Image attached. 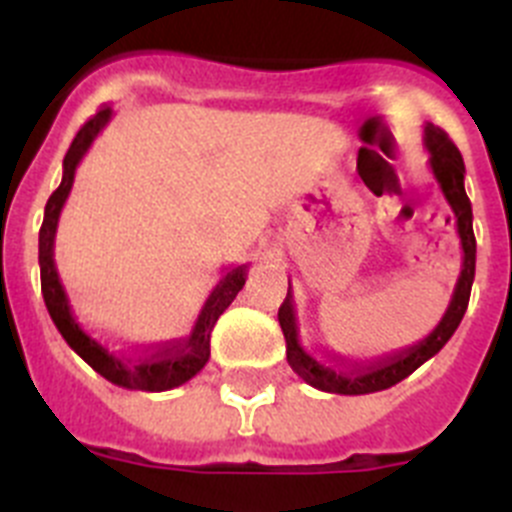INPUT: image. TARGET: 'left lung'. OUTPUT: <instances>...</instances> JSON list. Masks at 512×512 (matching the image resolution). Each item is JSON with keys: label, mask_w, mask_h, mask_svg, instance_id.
Listing matches in <instances>:
<instances>
[{"label": "left lung", "mask_w": 512, "mask_h": 512, "mask_svg": "<svg viewBox=\"0 0 512 512\" xmlns=\"http://www.w3.org/2000/svg\"><path fill=\"white\" fill-rule=\"evenodd\" d=\"M424 147L429 152V167L431 175L437 180L439 192L447 200L449 210H452L454 231L459 236V246H462V271H459L457 287H454L452 302H449L447 312L439 320V325L431 330L429 337L411 345L409 350L393 355V358L381 360L373 365H353L348 360L340 358H325L309 350L299 337V322L297 309H294L292 284L284 304L279 307V325L287 340V360L292 365L294 373L309 383L317 391L325 393H340V396H363V393L386 391V388L396 386L403 378H409L419 365L434 358L439 350L449 342L454 330L462 322L467 304H470L472 281H475V231H472V205L467 192H464V162L459 149L454 147L452 139L447 137V131L439 129L434 124L424 126Z\"/></svg>", "instance_id": "left-lung-1"}]
</instances>
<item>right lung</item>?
I'll use <instances>...</instances> for the list:
<instances>
[{
  "label": "right lung",
  "instance_id": "obj_1",
  "mask_svg": "<svg viewBox=\"0 0 512 512\" xmlns=\"http://www.w3.org/2000/svg\"><path fill=\"white\" fill-rule=\"evenodd\" d=\"M114 111L111 106H101L86 124L78 129L75 139L70 142V149L65 152L63 159V180H60L58 190L48 198L45 205V218H42L40 228V281H42V299L48 307L50 317H53L55 327L63 335L75 353L81 355L96 373H101L106 381L114 386L129 388V391H170V388L182 386L190 378L205 368L210 358V332H213L215 322L220 314L231 307L236 294L241 292L246 284V266L228 271L223 279L215 284L210 297L205 299L203 309L198 314V322L192 327L190 335L185 340L175 342L170 348L157 350L154 355H137L126 353V350L114 348L109 342H103L93 332L83 327L78 320L73 304H70L68 292H65L63 281H60L58 266H55V233H58L60 210H63L65 200L73 187L75 170L86 152L91 149L93 139L101 134V129L111 121Z\"/></svg>",
  "mask_w": 512,
  "mask_h": 512
}]
</instances>
